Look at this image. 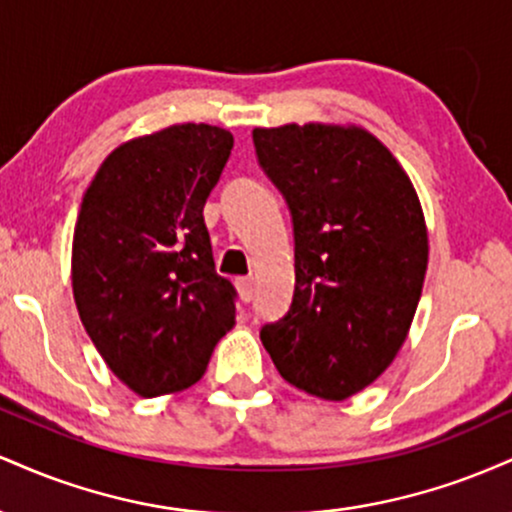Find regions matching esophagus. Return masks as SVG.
<instances>
[{"instance_id": "esophagus-1", "label": "esophagus", "mask_w": 512, "mask_h": 512, "mask_svg": "<svg viewBox=\"0 0 512 512\" xmlns=\"http://www.w3.org/2000/svg\"><path fill=\"white\" fill-rule=\"evenodd\" d=\"M236 289L240 293V298L248 303L252 301V293H255V281H252L250 276H240V279H236Z\"/></svg>"}]
</instances>
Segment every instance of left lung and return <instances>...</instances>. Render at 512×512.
Segmentation results:
<instances>
[{
	"instance_id": "left-lung-1",
	"label": "left lung",
	"mask_w": 512,
	"mask_h": 512,
	"mask_svg": "<svg viewBox=\"0 0 512 512\" xmlns=\"http://www.w3.org/2000/svg\"><path fill=\"white\" fill-rule=\"evenodd\" d=\"M252 139L296 240L293 303L260 339L286 383L339 402L375 383L407 339L428 267L424 209L366 127L289 122Z\"/></svg>"
}]
</instances>
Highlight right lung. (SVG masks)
I'll use <instances>...</instances> for the list:
<instances>
[{"instance_id":"obj_1","label":"right lung","mask_w":512,"mask_h":512,"mask_svg":"<svg viewBox=\"0 0 512 512\" xmlns=\"http://www.w3.org/2000/svg\"><path fill=\"white\" fill-rule=\"evenodd\" d=\"M231 149L223 127L170 125L115 146L84 192L74 303L105 366L139 397L195 385L236 325L202 214Z\"/></svg>"}]
</instances>
